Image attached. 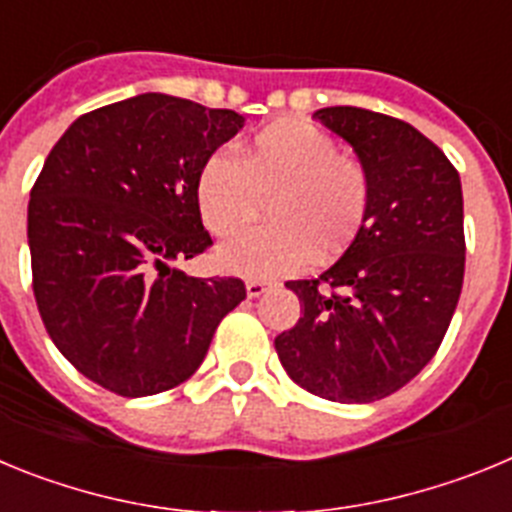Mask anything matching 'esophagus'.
<instances>
[{
	"mask_svg": "<svg viewBox=\"0 0 512 512\" xmlns=\"http://www.w3.org/2000/svg\"><path fill=\"white\" fill-rule=\"evenodd\" d=\"M271 287H274V284L266 282V279H248V282H246L248 297H261L266 289H271Z\"/></svg>",
	"mask_w": 512,
	"mask_h": 512,
	"instance_id": "esophagus-1",
	"label": "esophagus"
}]
</instances>
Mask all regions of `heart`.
Segmentation results:
<instances>
[{
    "instance_id": "1",
    "label": "heart",
    "mask_w": 512,
    "mask_h": 512,
    "mask_svg": "<svg viewBox=\"0 0 512 512\" xmlns=\"http://www.w3.org/2000/svg\"><path fill=\"white\" fill-rule=\"evenodd\" d=\"M372 174L325 130L300 120L271 122L235 148L212 153L194 179V205L212 235L251 225L266 202L269 225L238 235L217 264L246 277L292 274L354 246L372 212Z\"/></svg>"
}]
</instances>
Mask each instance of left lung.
<instances>
[{
  "mask_svg": "<svg viewBox=\"0 0 512 512\" xmlns=\"http://www.w3.org/2000/svg\"><path fill=\"white\" fill-rule=\"evenodd\" d=\"M372 174L369 220L336 264L287 282L302 318L274 348L287 374L333 402L402 390L436 356L464 284L459 171L408 122L361 107L315 112Z\"/></svg>",
  "mask_w": 512,
  "mask_h": 512,
  "instance_id": "1",
  "label": "left lung"
}]
</instances>
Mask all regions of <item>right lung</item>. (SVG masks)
Returning <instances> with one entry per match:
<instances>
[{
	"instance_id": "right-lung-1",
	"label": "right lung",
	"mask_w": 512,
	"mask_h": 512,
	"mask_svg": "<svg viewBox=\"0 0 512 512\" xmlns=\"http://www.w3.org/2000/svg\"><path fill=\"white\" fill-rule=\"evenodd\" d=\"M241 128L233 110L148 92L81 115L45 158L27 207L35 302L58 351L104 390L182 384L246 300L241 279L171 266L212 246L194 179Z\"/></svg>"
}]
</instances>
